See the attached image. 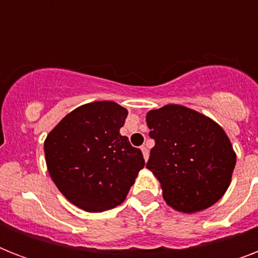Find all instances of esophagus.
Returning <instances> with one entry per match:
<instances>
[{"mask_svg":"<svg viewBox=\"0 0 258 258\" xmlns=\"http://www.w3.org/2000/svg\"><path fill=\"white\" fill-rule=\"evenodd\" d=\"M141 150H142V153H143V158H145V161H147V159H149V150H147V147H146V146H143Z\"/></svg>","mask_w":258,"mask_h":258,"instance_id":"1","label":"esophagus"}]
</instances>
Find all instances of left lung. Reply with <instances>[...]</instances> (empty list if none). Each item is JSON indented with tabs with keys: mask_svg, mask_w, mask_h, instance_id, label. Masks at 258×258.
Here are the masks:
<instances>
[{
	"mask_svg": "<svg viewBox=\"0 0 258 258\" xmlns=\"http://www.w3.org/2000/svg\"><path fill=\"white\" fill-rule=\"evenodd\" d=\"M146 123L155 141L146 167L159 180L166 204L192 214L218 202L236 166V153L224 128L179 104L151 109Z\"/></svg>",
	"mask_w": 258,
	"mask_h": 258,
	"instance_id": "8db88e82",
	"label": "left lung"
}]
</instances>
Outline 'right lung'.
<instances>
[{
  "mask_svg": "<svg viewBox=\"0 0 258 258\" xmlns=\"http://www.w3.org/2000/svg\"><path fill=\"white\" fill-rule=\"evenodd\" d=\"M128 111L115 101L75 108L46 135L45 162L61 194L75 206L100 213L125 200L145 159L121 137Z\"/></svg>",
  "mask_w": 258,
  "mask_h": 258,
  "instance_id": "add662e5",
  "label": "right lung"
}]
</instances>
